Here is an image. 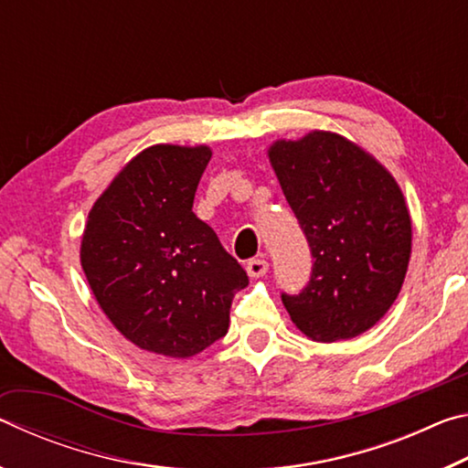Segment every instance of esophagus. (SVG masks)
<instances>
[{"mask_svg": "<svg viewBox=\"0 0 468 468\" xmlns=\"http://www.w3.org/2000/svg\"><path fill=\"white\" fill-rule=\"evenodd\" d=\"M245 271L251 276V279H258V276H264L268 271V262L264 258H251L245 264Z\"/></svg>", "mask_w": 468, "mask_h": 468, "instance_id": "esophagus-1", "label": "esophagus"}]
</instances>
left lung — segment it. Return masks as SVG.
<instances>
[{
  "label": "left lung",
  "instance_id": "1",
  "mask_svg": "<svg viewBox=\"0 0 468 468\" xmlns=\"http://www.w3.org/2000/svg\"><path fill=\"white\" fill-rule=\"evenodd\" d=\"M271 163L310 245V281L281 292L305 336H359L390 310L410 256V217L390 173L353 142L312 132L276 142Z\"/></svg>",
  "mask_w": 468,
  "mask_h": 468
}]
</instances>
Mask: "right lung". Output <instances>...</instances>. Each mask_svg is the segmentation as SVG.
I'll use <instances>...</instances> for the list:
<instances>
[{"mask_svg": "<svg viewBox=\"0 0 468 468\" xmlns=\"http://www.w3.org/2000/svg\"><path fill=\"white\" fill-rule=\"evenodd\" d=\"M206 146L158 144L125 165L89 215L80 260L102 312L133 345L192 357L227 335L248 272L192 212Z\"/></svg>", "mask_w": 468, "mask_h": 468, "instance_id": "obj_1", "label": "right lung"}]
</instances>
